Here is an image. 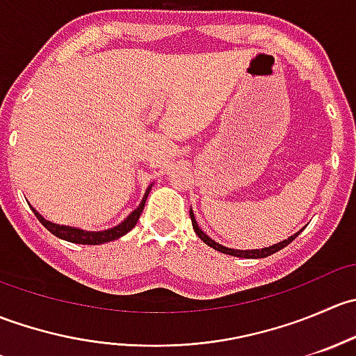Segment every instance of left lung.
<instances>
[{
  "mask_svg": "<svg viewBox=\"0 0 356 356\" xmlns=\"http://www.w3.org/2000/svg\"><path fill=\"white\" fill-rule=\"evenodd\" d=\"M189 215H191L193 229H195V232H196V234H198V238L201 239V241L204 243V245H208L210 248H213V250L220 251V253L231 254V257H239V258H265V257H270V254L277 253L279 250H282V248L288 246L291 241H294V239H296V236L300 234L301 231H303V229H301L300 232H296V234H293V236H291V238L284 239V241L277 243V245H274V246L261 248V250H232V248H225V246L218 245V243H215L213 239H211V238H208V236L204 234V232L201 231V229H200V225H198V222H196L195 213H193V210L189 211Z\"/></svg>",
  "mask_w": 356,
  "mask_h": 356,
  "instance_id": "8db88e82",
  "label": "left lung"
}]
</instances>
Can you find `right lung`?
Returning <instances> with one entry per match:
<instances>
[{
    "instance_id": "right-lung-1",
    "label": "right lung",
    "mask_w": 356,
    "mask_h": 356,
    "mask_svg": "<svg viewBox=\"0 0 356 356\" xmlns=\"http://www.w3.org/2000/svg\"><path fill=\"white\" fill-rule=\"evenodd\" d=\"M149 191H152V186L146 189L145 198H143L141 203H139V207L136 208V210L132 211V213L129 215L124 222H120V224L115 225V227L106 229V231H82V229L70 227V225L53 224V222L46 220V218L42 217L38 210H34L32 207H31V210L34 211V215L38 217V220L41 222V224L44 225L49 232H51V234H55L56 238L65 239V241H68V243H75V245H103V243L115 241V239L122 238V236L127 234V232L131 231L136 224H138L139 217H141L143 210H145V203H146V198H148Z\"/></svg>"
}]
</instances>
